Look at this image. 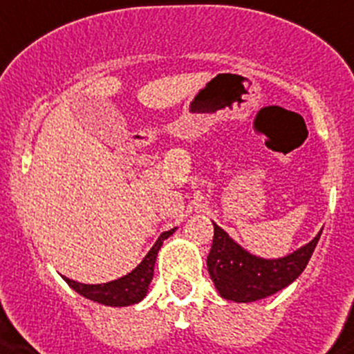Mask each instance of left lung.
<instances>
[{"label":"left lung","mask_w":354,"mask_h":354,"mask_svg":"<svg viewBox=\"0 0 354 354\" xmlns=\"http://www.w3.org/2000/svg\"><path fill=\"white\" fill-rule=\"evenodd\" d=\"M213 226L215 236L207 255V272L218 294L236 303L264 299L294 283L308 264L322 235L319 232L313 241L285 257L263 259L236 244L215 222Z\"/></svg>","instance_id":"8db88e82"}]
</instances>
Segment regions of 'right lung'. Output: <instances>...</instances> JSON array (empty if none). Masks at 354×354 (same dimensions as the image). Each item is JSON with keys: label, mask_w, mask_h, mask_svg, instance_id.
I'll use <instances>...</instances> for the list:
<instances>
[{"label": "right lung", "mask_w": 354, "mask_h": 354, "mask_svg": "<svg viewBox=\"0 0 354 354\" xmlns=\"http://www.w3.org/2000/svg\"><path fill=\"white\" fill-rule=\"evenodd\" d=\"M176 230V227H174ZM174 230L163 232L150 252L143 257V261L130 272V274L122 275L115 281H108V283H101V285H84V283H77L73 279L64 277L75 292H79L80 296L88 297L91 301L101 303V305H108V307H128L133 303H139L147 296L149 292V285L154 275V264L158 252H160L161 244L165 239L174 233Z\"/></svg>", "instance_id": "add662e5"}]
</instances>
